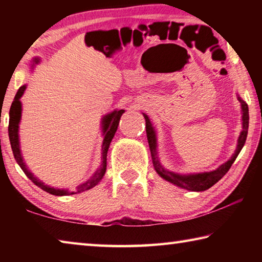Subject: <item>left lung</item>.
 <instances>
[{"instance_id":"obj_1","label":"left lung","mask_w":262,"mask_h":262,"mask_svg":"<svg viewBox=\"0 0 262 262\" xmlns=\"http://www.w3.org/2000/svg\"><path fill=\"white\" fill-rule=\"evenodd\" d=\"M239 101L242 104V110H243V132L241 133V136H239L238 140V145L236 151H234L233 156L231 159H229L227 163H224L223 165H221L217 170L211 171V172H206V173H198V174H188V176H180L173 173V172H170L164 168L157 158V151H156V133L151 126V122H150L148 115H144L145 118V130H147V137H148V143L150 148V152H151V159L155 170H156L157 173L170 183L179 186L181 188L188 189V190H194V192H202V190H206L210 188L211 186H214L217 181L222 179L227 172L230 170V167L236 161L237 156L241 152L243 149L244 144H245L246 137H247V132H248V120H250V117H248V106L239 98Z\"/></svg>"}]
</instances>
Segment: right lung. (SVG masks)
<instances>
[{
  "instance_id": "right-lung-1",
  "label": "right lung",
  "mask_w": 262,
  "mask_h": 262,
  "mask_svg": "<svg viewBox=\"0 0 262 262\" xmlns=\"http://www.w3.org/2000/svg\"><path fill=\"white\" fill-rule=\"evenodd\" d=\"M35 62H38V59H34ZM25 85L20 86L17 91V94L15 96V99L12 101L11 107H10V112H9V127H8V132H9V140H10V144H11V149H12V154H14V157L16 159V162L18 163V165L20 166L21 170L24 171V173L28 176V178L32 181L34 185H37L38 187H40L41 189L45 190V192L53 194V195H57V196H61V195H67V194H76V193H82L84 190H88L99 183L103 178L105 172H106V159H107V151L111 144V141H112L113 136L115 134V132L118 129L119 126V121H120V118L122 113L125 112L123 110L120 111H113L112 113H110L107 115H105L103 119V132H104V142H103V162H101V165L99 167V170L96 172L94 177L90 180H88L85 184H83L81 186H78L76 192L69 193L68 190L64 189H55L53 187H50V186L43 185V183L39 181V179L35 178V177L29 171V168L26 167L25 163L23 162V158H21L20 155V149H19V142H18V123L20 121V114H21V104H20V97L23 96L24 91H25Z\"/></svg>"
}]
</instances>
